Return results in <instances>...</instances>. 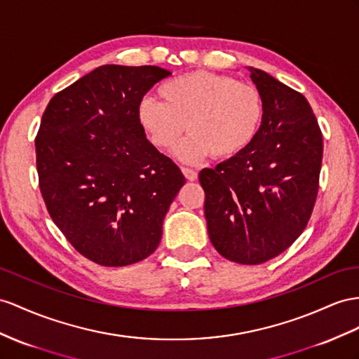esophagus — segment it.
Segmentation results:
<instances>
[{
    "label": "esophagus",
    "instance_id": "34e87169",
    "mask_svg": "<svg viewBox=\"0 0 359 359\" xmlns=\"http://www.w3.org/2000/svg\"><path fill=\"white\" fill-rule=\"evenodd\" d=\"M182 172H183V176H185L188 180H197V177H198V172L196 171V170H191V168H182Z\"/></svg>",
    "mask_w": 359,
    "mask_h": 359
}]
</instances>
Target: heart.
<instances>
[{
    "mask_svg": "<svg viewBox=\"0 0 359 359\" xmlns=\"http://www.w3.org/2000/svg\"><path fill=\"white\" fill-rule=\"evenodd\" d=\"M162 101L147 97L137 104V121L150 142L168 150L189 133L174 156L185 163L209 158L231 159L249 147L264 118V100L250 83L209 71H192L159 88Z\"/></svg>",
    "mask_w": 359,
    "mask_h": 359,
    "instance_id": "1",
    "label": "heart"
}]
</instances>
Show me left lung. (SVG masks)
Here are the masks:
<instances>
[{
    "label": "left lung",
    "mask_w": 359,
    "mask_h": 359,
    "mask_svg": "<svg viewBox=\"0 0 359 359\" xmlns=\"http://www.w3.org/2000/svg\"><path fill=\"white\" fill-rule=\"evenodd\" d=\"M264 100L255 141L235 158L200 171L208 233L226 259H273L305 231L316 205L323 136L308 100L249 67Z\"/></svg>",
    "instance_id": "1"
}]
</instances>
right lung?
<instances>
[{
    "label": "right lung",
    "mask_w": 359,
    "mask_h": 359,
    "mask_svg": "<svg viewBox=\"0 0 359 359\" xmlns=\"http://www.w3.org/2000/svg\"><path fill=\"white\" fill-rule=\"evenodd\" d=\"M171 72L103 65L57 92L36 136L48 214L72 247L104 267L150 256L185 177L147 140L137 104Z\"/></svg>",
    "instance_id": "add662e5"
}]
</instances>
